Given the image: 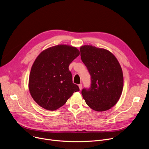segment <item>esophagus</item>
I'll use <instances>...</instances> for the list:
<instances>
[{
    "label": "esophagus",
    "mask_w": 149,
    "mask_h": 149,
    "mask_svg": "<svg viewBox=\"0 0 149 149\" xmlns=\"http://www.w3.org/2000/svg\"><path fill=\"white\" fill-rule=\"evenodd\" d=\"M79 90H82V84H79Z\"/></svg>",
    "instance_id": "obj_1"
}]
</instances>
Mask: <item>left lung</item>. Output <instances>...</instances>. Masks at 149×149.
<instances>
[{
	"label": "left lung",
	"instance_id": "1",
	"mask_svg": "<svg viewBox=\"0 0 149 149\" xmlns=\"http://www.w3.org/2000/svg\"><path fill=\"white\" fill-rule=\"evenodd\" d=\"M81 58L91 75V86L81 94L93 110L110 109L118 101L123 88V74L118 61L110 51L91 45L80 48Z\"/></svg>",
	"mask_w": 149,
	"mask_h": 149
}]
</instances>
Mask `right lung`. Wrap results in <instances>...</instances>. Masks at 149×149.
<instances>
[{
    "instance_id": "add662e5",
    "label": "right lung",
    "mask_w": 149,
    "mask_h": 149,
    "mask_svg": "<svg viewBox=\"0 0 149 149\" xmlns=\"http://www.w3.org/2000/svg\"><path fill=\"white\" fill-rule=\"evenodd\" d=\"M79 55L75 47L59 45L42 51L32 67L29 90L35 101L48 110L64 105L74 92L79 91L72 82L70 63Z\"/></svg>"
}]
</instances>
